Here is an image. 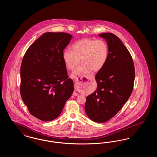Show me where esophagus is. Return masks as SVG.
Here are the masks:
<instances>
[{
  "label": "esophagus",
  "mask_w": 157,
  "mask_h": 157,
  "mask_svg": "<svg viewBox=\"0 0 157 157\" xmlns=\"http://www.w3.org/2000/svg\"><path fill=\"white\" fill-rule=\"evenodd\" d=\"M85 78L88 79V78H87L86 76H85ZM82 78H83V77H82V78H81L79 79H81H81H82ZM78 82H79V79H78V78L76 79H75V82H76V83H78ZM78 95H79V94H78V93H76V92H74L73 93V95H75V96H78Z\"/></svg>",
  "instance_id": "34e87169"
}]
</instances>
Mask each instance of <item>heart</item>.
<instances>
[{"label":"heart","mask_w":157,"mask_h":157,"mask_svg":"<svg viewBox=\"0 0 157 157\" xmlns=\"http://www.w3.org/2000/svg\"><path fill=\"white\" fill-rule=\"evenodd\" d=\"M109 56V47L104 40L90 38L82 39L75 42L72 50L66 49L62 57L65 64L70 71H74L78 63L81 65L76 69L72 77L85 75L101 71L106 64Z\"/></svg>","instance_id":"heart-1"}]
</instances>
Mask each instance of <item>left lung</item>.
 <instances>
[{"label":"left lung","mask_w":157,"mask_h":157,"mask_svg":"<svg viewBox=\"0 0 157 157\" xmlns=\"http://www.w3.org/2000/svg\"><path fill=\"white\" fill-rule=\"evenodd\" d=\"M109 47L108 60L95 76L97 89L86 99L85 110L89 118L105 122L120 111L133 90L134 64L119 37L111 33L99 35Z\"/></svg>","instance_id":"left-lung-1"}]
</instances>
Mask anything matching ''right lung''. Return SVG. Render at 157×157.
<instances>
[{"label": "right lung", "mask_w": 157, "mask_h": 157, "mask_svg": "<svg viewBox=\"0 0 157 157\" xmlns=\"http://www.w3.org/2000/svg\"><path fill=\"white\" fill-rule=\"evenodd\" d=\"M72 36L46 32L25 53L21 67L20 92L29 112L43 121L56 119L73 91L62 55Z\"/></svg>", "instance_id": "obj_1"}]
</instances>
